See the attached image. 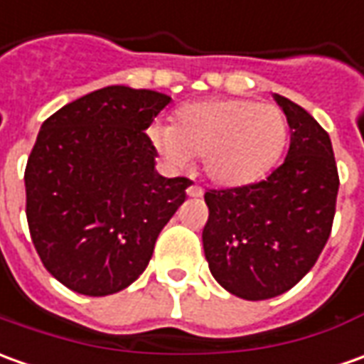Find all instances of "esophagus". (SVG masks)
<instances>
[{"label": "esophagus", "mask_w": 364, "mask_h": 364, "mask_svg": "<svg viewBox=\"0 0 364 364\" xmlns=\"http://www.w3.org/2000/svg\"><path fill=\"white\" fill-rule=\"evenodd\" d=\"M203 187H199V185H191V187H187V195L189 197H203Z\"/></svg>", "instance_id": "esophagus-1"}]
</instances>
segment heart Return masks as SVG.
<instances>
[{"label": "heart", "mask_w": 364, "mask_h": 364, "mask_svg": "<svg viewBox=\"0 0 364 364\" xmlns=\"http://www.w3.org/2000/svg\"><path fill=\"white\" fill-rule=\"evenodd\" d=\"M153 147L175 167L203 157L211 181L247 185L273 169L287 143V119L269 103L211 99L185 105L175 125L155 121L147 131Z\"/></svg>", "instance_id": "b5f03b06"}]
</instances>
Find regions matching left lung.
<instances>
[{
  "mask_svg": "<svg viewBox=\"0 0 364 364\" xmlns=\"http://www.w3.org/2000/svg\"><path fill=\"white\" fill-rule=\"evenodd\" d=\"M275 101L291 129L283 165L263 181L205 193V259L217 283L247 301L283 295L313 269L337 205L328 133L291 99Z\"/></svg>",
  "mask_w": 364,
  "mask_h": 364,
  "instance_id": "1",
  "label": "left lung"
}]
</instances>
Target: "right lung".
Returning <instances> with one entry per match:
<instances>
[{
	"label": "right lung",
	"instance_id": "right-lung-1",
	"mask_svg": "<svg viewBox=\"0 0 364 364\" xmlns=\"http://www.w3.org/2000/svg\"><path fill=\"white\" fill-rule=\"evenodd\" d=\"M171 97L109 85L43 121L26 167V215L41 263L79 295L129 287L185 201L187 177L155 171L145 129Z\"/></svg>",
	"mask_w": 364,
	"mask_h": 364
}]
</instances>
